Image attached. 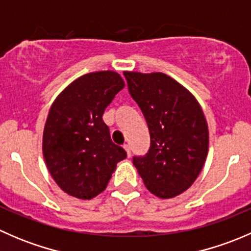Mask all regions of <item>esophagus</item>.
Here are the masks:
<instances>
[{"mask_svg":"<svg viewBox=\"0 0 251 251\" xmlns=\"http://www.w3.org/2000/svg\"><path fill=\"white\" fill-rule=\"evenodd\" d=\"M124 148H125L126 153H127V156H131V148L128 144H124Z\"/></svg>","mask_w":251,"mask_h":251,"instance_id":"esophagus-1","label":"esophagus"}]
</instances>
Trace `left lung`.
Here are the masks:
<instances>
[{
  "instance_id": "1",
  "label": "left lung",
  "mask_w": 251,
  "mask_h": 251,
  "mask_svg": "<svg viewBox=\"0 0 251 251\" xmlns=\"http://www.w3.org/2000/svg\"><path fill=\"white\" fill-rule=\"evenodd\" d=\"M128 92L141 108L151 147L132 161L151 193L168 199L193 184L207 155L209 131L196 98L161 73L125 72Z\"/></svg>"
}]
</instances>
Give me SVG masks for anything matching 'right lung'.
Masks as SVG:
<instances>
[{
  "label": "right lung",
  "instance_id": "obj_1",
  "mask_svg": "<svg viewBox=\"0 0 251 251\" xmlns=\"http://www.w3.org/2000/svg\"><path fill=\"white\" fill-rule=\"evenodd\" d=\"M124 86L115 72L90 73L70 83L50 107L42 151L53 179L69 196L95 198L105 189L116 164L127 156L113 143L102 119Z\"/></svg>",
  "mask_w": 251,
  "mask_h": 251
}]
</instances>
